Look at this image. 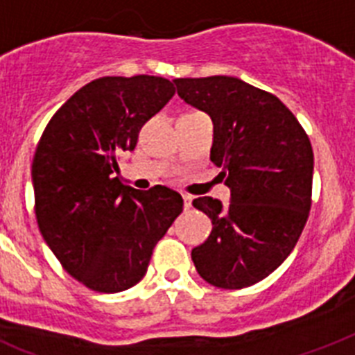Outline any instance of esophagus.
Masks as SVG:
<instances>
[{
	"mask_svg": "<svg viewBox=\"0 0 355 355\" xmlns=\"http://www.w3.org/2000/svg\"><path fill=\"white\" fill-rule=\"evenodd\" d=\"M183 207H184V210L192 209V196L183 194Z\"/></svg>",
	"mask_w": 355,
	"mask_h": 355,
	"instance_id": "esophagus-1",
	"label": "esophagus"
}]
</instances>
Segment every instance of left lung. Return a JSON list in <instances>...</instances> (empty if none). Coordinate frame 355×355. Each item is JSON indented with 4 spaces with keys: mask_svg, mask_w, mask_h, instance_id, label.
Here are the masks:
<instances>
[{
    "mask_svg": "<svg viewBox=\"0 0 355 355\" xmlns=\"http://www.w3.org/2000/svg\"><path fill=\"white\" fill-rule=\"evenodd\" d=\"M180 98L212 118L210 159L232 201L209 196L194 207L212 221L192 250L196 270L218 288L270 276L294 250L312 205L314 152L295 116L274 94L230 76L174 79Z\"/></svg>",
    "mask_w": 355,
    "mask_h": 355,
    "instance_id": "left-lung-1",
    "label": "left lung"
}]
</instances>
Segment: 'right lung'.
<instances>
[{
    "instance_id": "add662e5",
    "label": "right lung",
    "mask_w": 355,
    "mask_h": 355,
    "mask_svg": "<svg viewBox=\"0 0 355 355\" xmlns=\"http://www.w3.org/2000/svg\"><path fill=\"white\" fill-rule=\"evenodd\" d=\"M175 94L157 76H107L52 116L32 161L40 232L70 276L114 294L137 285L156 243L183 210L175 190L123 184L118 159Z\"/></svg>"
}]
</instances>
